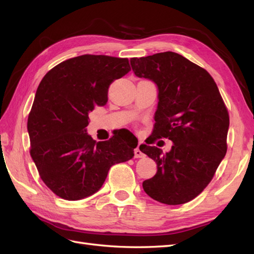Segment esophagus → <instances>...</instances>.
<instances>
[{"label": "esophagus", "instance_id": "obj_1", "mask_svg": "<svg viewBox=\"0 0 254 254\" xmlns=\"http://www.w3.org/2000/svg\"><path fill=\"white\" fill-rule=\"evenodd\" d=\"M144 153L142 152V150L140 149L139 146L136 148H134V158H144Z\"/></svg>", "mask_w": 254, "mask_h": 254}]
</instances>
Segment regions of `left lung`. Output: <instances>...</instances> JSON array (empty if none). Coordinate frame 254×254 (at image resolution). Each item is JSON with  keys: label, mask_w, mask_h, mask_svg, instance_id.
I'll return each mask as SVG.
<instances>
[{"label": "left lung", "mask_w": 254, "mask_h": 254, "mask_svg": "<svg viewBox=\"0 0 254 254\" xmlns=\"http://www.w3.org/2000/svg\"><path fill=\"white\" fill-rule=\"evenodd\" d=\"M130 64L135 76L158 88L151 135L173 142L165 153L156 146H140L158 168L143 189L161 203L189 202L210 183L227 152L230 122L219 90L204 68L174 52L131 58Z\"/></svg>", "instance_id": "1"}]
</instances>
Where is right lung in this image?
<instances>
[{
    "instance_id": "1",
    "label": "right lung",
    "mask_w": 254,
    "mask_h": 254,
    "mask_svg": "<svg viewBox=\"0 0 254 254\" xmlns=\"http://www.w3.org/2000/svg\"><path fill=\"white\" fill-rule=\"evenodd\" d=\"M130 71L127 58L82 55L49 71L37 89L27 120L30 156L42 181L65 200L102 188L110 167L133 158L136 145L118 135L96 142L89 113L108 101L110 84Z\"/></svg>"
}]
</instances>
